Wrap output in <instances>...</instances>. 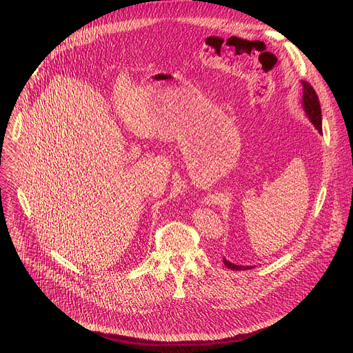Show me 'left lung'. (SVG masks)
I'll return each instance as SVG.
<instances>
[{
	"instance_id": "obj_1",
	"label": "left lung",
	"mask_w": 353,
	"mask_h": 353,
	"mask_svg": "<svg viewBox=\"0 0 353 353\" xmlns=\"http://www.w3.org/2000/svg\"><path fill=\"white\" fill-rule=\"evenodd\" d=\"M301 85H303V99H301V100H303V109H305L307 117L310 119V121L319 130V132L323 134V119H321V108H320L319 96H317L314 88L309 82L303 81V82H301ZM223 264L228 268L233 270V271H245V270L253 268V267H244V265L232 264L226 259H223Z\"/></svg>"
}]
</instances>
